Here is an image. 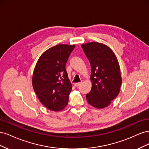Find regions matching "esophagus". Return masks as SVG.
<instances>
[{"instance_id": "1", "label": "esophagus", "mask_w": 149, "mask_h": 149, "mask_svg": "<svg viewBox=\"0 0 149 149\" xmlns=\"http://www.w3.org/2000/svg\"><path fill=\"white\" fill-rule=\"evenodd\" d=\"M81 83H74V86L76 87H78L79 85H81Z\"/></svg>"}]
</instances>
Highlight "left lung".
I'll return each instance as SVG.
<instances>
[{
    "instance_id": "1",
    "label": "left lung",
    "mask_w": 149,
    "mask_h": 149,
    "mask_svg": "<svg viewBox=\"0 0 149 149\" xmlns=\"http://www.w3.org/2000/svg\"><path fill=\"white\" fill-rule=\"evenodd\" d=\"M81 47L91 68L92 88L86 94V100L94 107L102 109L120 91L122 78L118 60L113 51L103 43L89 42Z\"/></svg>"
}]
</instances>
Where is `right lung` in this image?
<instances>
[{"label":"right lung","instance_id":"1","mask_svg":"<svg viewBox=\"0 0 149 149\" xmlns=\"http://www.w3.org/2000/svg\"><path fill=\"white\" fill-rule=\"evenodd\" d=\"M75 45L59 44L40 56L35 65L32 86L39 101L51 111H60L68 103L72 84L66 63Z\"/></svg>","mask_w":149,"mask_h":149}]
</instances>
